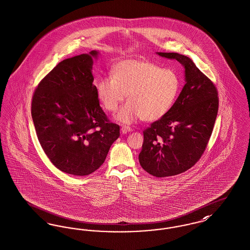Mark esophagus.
<instances>
[{
  "label": "esophagus",
  "mask_w": 250,
  "mask_h": 250,
  "mask_svg": "<svg viewBox=\"0 0 250 250\" xmlns=\"http://www.w3.org/2000/svg\"><path fill=\"white\" fill-rule=\"evenodd\" d=\"M121 131L123 134H126V133L131 132L132 131V128L131 127H129V126H122V128H121Z\"/></svg>",
  "instance_id": "34e87169"
}]
</instances>
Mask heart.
Segmentation results:
<instances>
[{"instance_id": "b5f03b06", "label": "heart", "mask_w": 250, "mask_h": 250, "mask_svg": "<svg viewBox=\"0 0 250 250\" xmlns=\"http://www.w3.org/2000/svg\"><path fill=\"white\" fill-rule=\"evenodd\" d=\"M111 76L98 80L96 93L110 112L116 111L127 95L129 101L115 116L124 125L141 118L154 122L164 117L176 102L181 85L175 71L146 59L121 60L112 67Z\"/></svg>"}]
</instances>
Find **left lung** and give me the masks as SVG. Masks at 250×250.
<instances>
[{
    "label": "left lung",
    "mask_w": 250,
    "mask_h": 250,
    "mask_svg": "<svg viewBox=\"0 0 250 250\" xmlns=\"http://www.w3.org/2000/svg\"><path fill=\"white\" fill-rule=\"evenodd\" d=\"M176 59L185 69V85L170 111L144 131L141 166L157 177L176 176L192 167L205 151L218 112V92L191 59L177 53H157Z\"/></svg>",
    "instance_id": "8db88e82"
}]
</instances>
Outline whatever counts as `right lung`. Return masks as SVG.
<instances>
[{"instance_id": "obj_1", "label": "right lung", "mask_w": 250, "mask_h": 250, "mask_svg": "<svg viewBox=\"0 0 250 250\" xmlns=\"http://www.w3.org/2000/svg\"><path fill=\"white\" fill-rule=\"evenodd\" d=\"M98 51L64 59L36 88L31 114L40 144L60 171L88 176L120 136L99 104L92 65Z\"/></svg>"}]
</instances>
